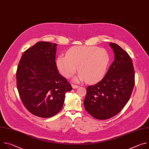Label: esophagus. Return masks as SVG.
I'll use <instances>...</instances> for the list:
<instances>
[{
  "mask_svg": "<svg viewBox=\"0 0 149 149\" xmlns=\"http://www.w3.org/2000/svg\"><path fill=\"white\" fill-rule=\"evenodd\" d=\"M79 86H77V85H75V84H72V87L73 88H78Z\"/></svg>",
  "mask_w": 149,
  "mask_h": 149,
  "instance_id": "esophagus-1",
  "label": "esophagus"
}]
</instances>
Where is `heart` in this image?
<instances>
[{
  "label": "heart",
  "mask_w": 149,
  "mask_h": 149,
  "mask_svg": "<svg viewBox=\"0 0 149 149\" xmlns=\"http://www.w3.org/2000/svg\"><path fill=\"white\" fill-rule=\"evenodd\" d=\"M110 61L107 51L96 47L78 46L70 48L66 56L60 55L56 65L66 78L72 77L78 69L76 81H86L90 84L100 81L107 72Z\"/></svg>",
  "instance_id": "obj_1"
}]
</instances>
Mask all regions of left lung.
<instances>
[{
	"label": "left lung",
	"instance_id": "1",
	"mask_svg": "<svg viewBox=\"0 0 149 149\" xmlns=\"http://www.w3.org/2000/svg\"><path fill=\"white\" fill-rule=\"evenodd\" d=\"M110 46L114 60L100 82L87 87L84 101L86 110L98 120H107L120 113L129 100L135 84L129 55L115 43L110 42Z\"/></svg>",
	"mask_w": 149,
	"mask_h": 149
}]
</instances>
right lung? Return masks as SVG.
<instances>
[{"label": "right lung", "instance_id": "add662e5", "mask_svg": "<svg viewBox=\"0 0 149 149\" xmlns=\"http://www.w3.org/2000/svg\"><path fill=\"white\" fill-rule=\"evenodd\" d=\"M56 46L48 42H37L24 52L16 71L21 101L31 113L42 118L59 113L66 92L72 89L57 69Z\"/></svg>", "mask_w": 149, "mask_h": 149}]
</instances>
